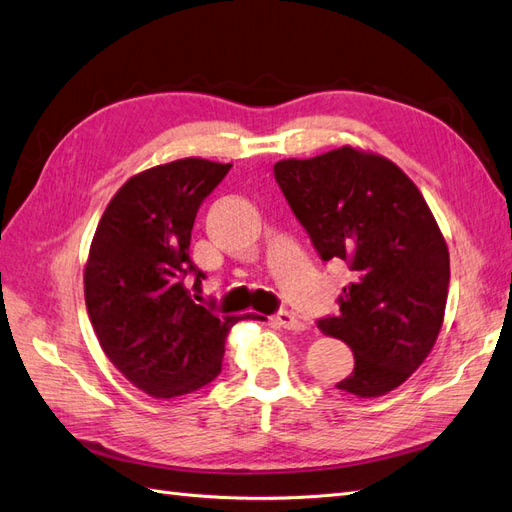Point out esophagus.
I'll list each match as a JSON object with an SVG mask.
<instances>
[{
	"label": "esophagus",
	"mask_w": 512,
	"mask_h": 512,
	"mask_svg": "<svg viewBox=\"0 0 512 512\" xmlns=\"http://www.w3.org/2000/svg\"><path fill=\"white\" fill-rule=\"evenodd\" d=\"M273 321L286 330H304V323L299 321L297 315L291 313V310H278V313L273 315Z\"/></svg>",
	"instance_id": "34e87169"
}]
</instances>
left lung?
I'll return each mask as SVG.
<instances>
[{
    "instance_id": "8db88e82",
    "label": "left lung",
    "mask_w": 512,
    "mask_h": 512,
    "mask_svg": "<svg viewBox=\"0 0 512 512\" xmlns=\"http://www.w3.org/2000/svg\"><path fill=\"white\" fill-rule=\"evenodd\" d=\"M273 176L323 263L352 271L339 315L317 319L354 354L336 389L393 391L430 354L450 289V254L426 199L391 160L352 147L280 160Z\"/></svg>"
}]
</instances>
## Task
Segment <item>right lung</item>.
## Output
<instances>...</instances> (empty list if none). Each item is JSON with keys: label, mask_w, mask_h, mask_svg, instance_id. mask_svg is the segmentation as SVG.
Listing matches in <instances>:
<instances>
[{"label": "right lung", "mask_w": 512, "mask_h": 512, "mask_svg": "<svg viewBox=\"0 0 512 512\" xmlns=\"http://www.w3.org/2000/svg\"><path fill=\"white\" fill-rule=\"evenodd\" d=\"M232 165L173 160L130 178L110 199L84 269V299L99 345L123 376L154 397H178L221 373L236 317L191 295L206 278L189 256L204 199Z\"/></svg>", "instance_id": "right-lung-1"}]
</instances>
